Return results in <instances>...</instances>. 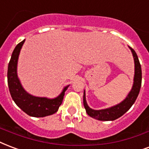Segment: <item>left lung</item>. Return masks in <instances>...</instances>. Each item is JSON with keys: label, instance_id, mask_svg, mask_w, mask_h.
Returning a JSON list of instances; mask_svg holds the SVG:
<instances>
[{"label": "left lung", "instance_id": "obj_1", "mask_svg": "<svg viewBox=\"0 0 149 149\" xmlns=\"http://www.w3.org/2000/svg\"><path fill=\"white\" fill-rule=\"evenodd\" d=\"M130 48L133 53L134 62H135V75H134V83H133V88L130 92V94L128 95L126 99L123 102L119 103L118 105L114 106L111 108L100 110V111H95L89 107L86 102L85 93H84V106L87 114L91 118H94L100 121H113L122 116L126 111L130 110L134 102L136 101L140 92L141 86V67L139 59L136 52L134 51L133 48L131 47Z\"/></svg>", "mask_w": 149, "mask_h": 149}]
</instances>
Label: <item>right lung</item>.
Wrapping results in <instances>:
<instances>
[{"label": "right lung", "instance_id": "right-lung-1", "mask_svg": "<svg viewBox=\"0 0 149 149\" xmlns=\"http://www.w3.org/2000/svg\"><path fill=\"white\" fill-rule=\"evenodd\" d=\"M24 41L25 40L22 41L15 47L8 63V84L10 94L16 105L30 116L45 117L51 115L58 111L63 101L65 91L67 90L69 86L65 87L61 94L54 100L32 96L24 91L19 83L16 73L18 57Z\"/></svg>", "mask_w": 149, "mask_h": 149}]
</instances>
